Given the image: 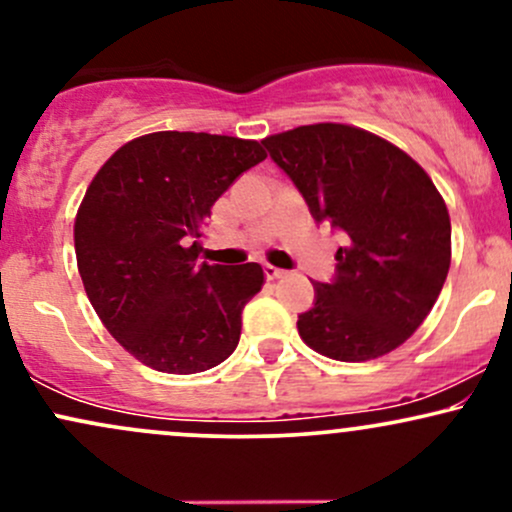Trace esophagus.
I'll return each mask as SVG.
<instances>
[{
	"label": "esophagus",
	"mask_w": 512,
	"mask_h": 512,
	"mask_svg": "<svg viewBox=\"0 0 512 512\" xmlns=\"http://www.w3.org/2000/svg\"><path fill=\"white\" fill-rule=\"evenodd\" d=\"M284 274H286L284 269H279V267H272V264H264V279L274 281V279H281V276H284Z\"/></svg>",
	"instance_id": "esophagus-1"
}]
</instances>
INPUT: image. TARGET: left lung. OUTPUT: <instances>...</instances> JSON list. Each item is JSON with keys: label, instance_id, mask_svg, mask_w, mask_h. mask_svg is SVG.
<instances>
[{"label": "left lung", "instance_id": "8db88e82", "mask_svg": "<svg viewBox=\"0 0 512 512\" xmlns=\"http://www.w3.org/2000/svg\"><path fill=\"white\" fill-rule=\"evenodd\" d=\"M315 223L344 233L298 332L317 354L370 361L426 320L450 269V216L426 170L366 129L305 125L264 139Z\"/></svg>", "mask_w": 512, "mask_h": 512}]
</instances>
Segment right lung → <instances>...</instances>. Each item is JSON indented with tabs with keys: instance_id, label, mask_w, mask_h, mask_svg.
I'll return each mask as SVG.
<instances>
[{
	"instance_id": "add662e5",
	"label": "right lung",
	"mask_w": 512,
	"mask_h": 512,
	"mask_svg": "<svg viewBox=\"0 0 512 512\" xmlns=\"http://www.w3.org/2000/svg\"><path fill=\"white\" fill-rule=\"evenodd\" d=\"M260 142L154 132L115 151L88 185L74 248L88 301L144 366L190 375L236 351L257 262H197L211 207L264 161Z\"/></svg>"
}]
</instances>
